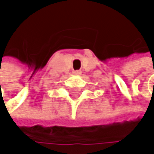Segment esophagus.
I'll use <instances>...</instances> for the list:
<instances>
[{
	"mask_svg": "<svg viewBox=\"0 0 154 154\" xmlns=\"http://www.w3.org/2000/svg\"><path fill=\"white\" fill-rule=\"evenodd\" d=\"M73 74L74 75H80L81 74V71L80 70H74L73 71Z\"/></svg>",
	"mask_w": 154,
	"mask_h": 154,
	"instance_id": "esophagus-1",
	"label": "esophagus"
}]
</instances>
